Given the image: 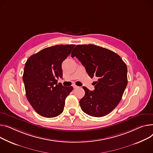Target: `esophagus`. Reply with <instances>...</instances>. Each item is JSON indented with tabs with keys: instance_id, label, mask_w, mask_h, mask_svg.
Instances as JSON below:
<instances>
[{
	"instance_id": "esophagus-1",
	"label": "esophagus",
	"mask_w": 153,
	"mask_h": 153,
	"mask_svg": "<svg viewBox=\"0 0 153 153\" xmlns=\"http://www.w3.org/2000/svg\"><path fill=\"white\" fill-rule=\"evenodd\" d=\"M73 87L74 88H77V87H78V86H77L75 84H74L73 85Z\"/></svg>"
}]
</instances>
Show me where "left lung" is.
<instances>
[{"mask_svg": "<svg viewBox=\"0 0 153 153\" xmlns=\"http://www.w3.org/2000/svg\"><path fill=\"white\" fill-rule=\"evenodd\" d=\"M85 67L88 76L97 77L95 90L83 87L84 97L79 101L87 114L103 117L119 104L127 85V68L113 51L92 44L77 45L71 53Z\"/></svg>", "mask_w": 153, "mask_h": 153, "instance_id": "left-lung-1", "label": "left lung"}]
</instances>
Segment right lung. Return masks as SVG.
Wrapping results in <instances>:
<instances>
[{"label": "right lung", "instance_id": "add662e5", "mask_svg": "<svg viewBox=\"0 0 153 153\" xmlns=\"http://www.w3.org/2000/svg\"><path fill=\"white\" fill-rule=\"evenodd\" d=\"M75 45H57L30 56L25 63L23 80L26 95L36 113L44 117L62 113L65 99L73 87H64L57 79L63 77L62 64Z\"/></svg>", "mask_w": 153, "mask_h": 153}]
</instances>
